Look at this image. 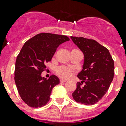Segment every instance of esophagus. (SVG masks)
<instances>
[{"mask_svg": "<svg viewBox=\"0 0 126 126\" xmlns=\"http://www.w3.org/2000/svg\"><path fill=\"white\" fill-rule=\"evenodd\" d=\"M66 80H65V79H60V82L61 83H65V82H66Z\"/></svg>", "mask_w": 126, "mask_h": 126, "instance_id": "esophagus-1", "label": "esophagus"}]
</instances>
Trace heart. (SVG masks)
Returning <instances> with one entry per match:
<instances>
[{
	"mask_svg": "<svg viewBox=\"0 0 126 126\" xmlns=\"http://www.w3.org/2000/svg\"><path fill=\"white\" fill-rule=\"evenodd\" d=\"M56 72L58 76L63 79H67L70 78L73 73V70L70 67L65 66H58L56 68Z\"/></svg>",
	"mask_w": 126,
	"mask_h": 126,
	"instance_id": "obj_1",
	"label": "heart"
}]
</instances>
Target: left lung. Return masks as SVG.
Here are the masks:
<instances>
[{"instance_id":"left-lung-1","label":"left lung","mask_w":126,"mask_h":126,"mask_svg":"<svg viewBox=\"0 0 126 126\" xmlns=\"http://www.w3.org/2000/svg\"><path fill=\"white\" fill-rule=\"evenodd\" d=\"M70 38L84 54L83 69L78 74L81 82L77 83L72 97L76 102L93 105L109 89L114 77V61L108 49L95 40L81 37Z\"/></svg>"}]
</instances>
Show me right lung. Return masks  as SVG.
Returning <instances> with one entry per match:
<instances>
[{"label":"right lung","mask_w":126,"mask_h":126,"mask_svg":"<svg viewBox=\"0 0 126 126\" xmlns=\"http://www.w3.org/2000/svg\"><path fill=\"white\" fill-rule=\"evenodd\" d=\"M69 40L66 35L41 33L23 45L15 62L14 79L20 98L28 106L38 108L49 102L53 87L60 83V79L55 75L47 79L41 73L57 48Z\"/></svg>","instance_id":"add662e5"}]
</instances>
